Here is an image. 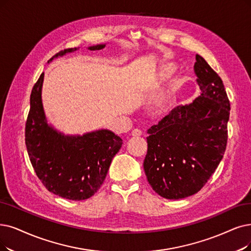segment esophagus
<instances>
[{
  "instance_id": "esophagus-1",
  "label": "esophagus",
  "mask_w": 251,
  "mask_h": 251,
  "mask_svg": "<svg viewBox=\"0 0 251 251\" xmlns=\"http://www.w3.org/2000/svg\"><path fill=\"white\" fill-rule=\"evenodd\" d=\"M142 135V132L140 131V129H138V128H135V129H133V132H132V136H134V137H139V136H141Z\"/></svg>"
}]
</instances>
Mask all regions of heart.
I'll list each match as a JSON object with an SVG mask.
<instances>
[{
    "label": "heart",
    "instance_id": "1",
    "mask_svg": "<svg viewBox=\"0 0 251 251\" xmlns=\"http://www.w3.org/2000/svg\"><path fill=\"white\" fill-rule=\"evenodd\" d=\"M175 70H176V67L173 64H171V63L163 64L162 66H160V68L158 70V72L156 74V77L154 79V81L152 83H150V85L148 87V91L149 92H152V91H155V89H157L165 81H167L169 78L172 77V75L175 73ZM175 92H176V89H175V91H173V96H174ZM173 98H171V97H168L167 98L166 103H165L166 107H171Z\"/></svg>",
    "mask_w": 251,
    "mask_h": 251
}]
</instances>
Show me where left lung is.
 <instances>
[{"label": "left lung", "instance_id": "obj_1", "mask_svg": "<svg viewBox=\"0 0 251 251\" xmlns=\"http://www.w3.org/2000/svg\"><path fill=\"white\" fill-rule=\"evenodd\" d=\"M196 61L201 96L147 131L144 171L154 192L170 200L197 194L215 172L227 142L230 107L223 80L201 55Z\"/></svg>", "mask_w": 251, "mask_h": 251}]
</instances>
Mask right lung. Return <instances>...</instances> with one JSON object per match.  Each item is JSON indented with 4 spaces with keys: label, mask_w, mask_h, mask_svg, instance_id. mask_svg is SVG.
I'll list each match as a JSON object with an SVG mask.
<instances>
[{
    "label": "right lung",
    "mask_w": 251,
    "mask_h": 251,
    "mask_svg": "<svg viewBox=\"0 0 251 251\" xmlns=\"http://www.w3.org/2000/svg\"><path fill=\"white\" fill-rule=\"evenodd\" d=\"M104 47L105 44H100L88 49ZM77 49H64L54 56ZM43 79L44 73L35 83L29 99L31 107L25 123L28 157L38 178L50 193L81 201L94 196L101 187L123 140L109 129H99L83 136H66L49 126L41 98Z\"/></svg>",
    "instance_id": "1"
}]
</instances>
